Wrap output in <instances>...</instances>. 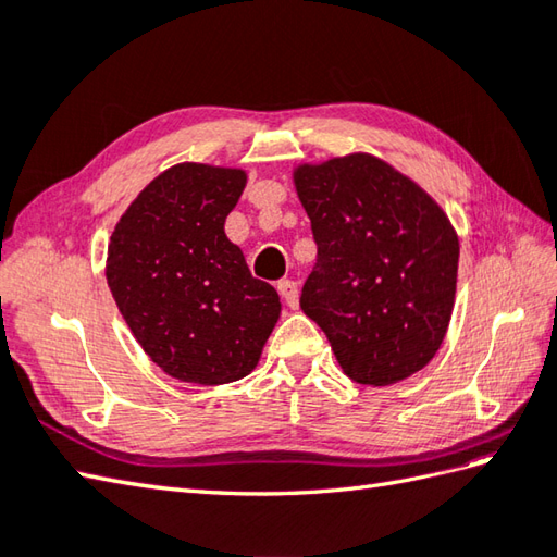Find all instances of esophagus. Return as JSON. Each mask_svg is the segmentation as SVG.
<instances>
[{"mask_svg":"<svg viewBox=\"0 0 557 557\" xmlns=\"http://www.w3.org/2000/svg\"><path fill=\"white\" fill-rule=\"evenodd\" d=\"M277 292H280V297L285 299V304L289 306V309H297V306H299V287H297V282H294V280H280L277 282Z\"/></svg>","mask_w":557,"mask_h":557,"instance_id":"34e87169","label":"esophagus"}]
</instances>
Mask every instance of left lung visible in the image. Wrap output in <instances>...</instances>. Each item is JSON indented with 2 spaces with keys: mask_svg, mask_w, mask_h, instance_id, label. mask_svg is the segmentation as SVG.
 <instances>
[{
  "mask_svg": "<svg viewBox=\"0 0 557 557\" xmlns=\"http://www.w3.org/2000/svg\"><path fill=\"white\" fill-rule=\"evenodd\" d=\"M294 186L318 246L299 304L342 371L373 387L421 371L455 306L459 239L443 208L366 152L299 164Z\"/></svg>",
  "mask_w": 557,
  "mask_h": 557,
  "instance_id": "8db88e82",
  "label": "left lung"
}]
</instances>
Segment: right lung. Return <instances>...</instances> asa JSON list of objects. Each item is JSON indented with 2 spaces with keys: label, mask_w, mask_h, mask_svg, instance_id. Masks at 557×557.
I'll use <instances>...</instances> for the list:
<instances>
[{
  "label": "right lung",
  "mask_w": 557,
  "mask_h": 557,
  "mask_svg": "<svg viewBox=\"0 0 557 557\" xmlns=\"http://www.w3.org/2000/svg\"><path fill=\"white\" fill-rule=\"evenodd\" d=\"M246 172L182 162L156 176L116 222L108 285L138 345L182 383L248 375L275 327V287L256 280L224 220Z\"/></svg>",
  "instance_id": "add662e5"
}]
</instances>
